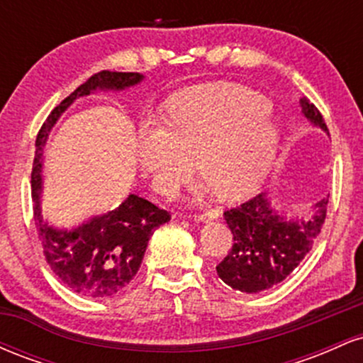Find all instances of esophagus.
Masks as SVG:
<instances>
[{"label":"esophagus","instance_id":"1","mask_svg":"<svg viewBox=\"0 0 363 363\" xmlns=\"http://www.w3.org/2000/svg\"><path fill=\"white\" fill-rule=\"evenodd\" d=\"M220 215H222V210H220V208H211V210L205 211V213L194 215V220L196 222H210V220L218 218Z\"/></svg>","mask_w":363,"mask_h":363}]
</instances>
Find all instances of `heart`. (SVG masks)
Returning a JSON list of instances; mask_svg holds the SVG:
<instances>
[{
  "mask_svg": "<svg viewBox=\"0 0 363 363\" xmlns=\"http://www.w3.org/2000/svg\"><path fill=\"white\" fill-rule=\"evenodd\" d=\"M272 102L239 83H210L170 101V123H141L136 157L157 191L170 194L194 170L220 198H239L272 169L278 129L269 119Z\"/></svg>",
  "mask_w": 363,
  "mask_h": 363,
  "instance_id": "b5f03b06",
  "label": "heart"
}]
</instances>
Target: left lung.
<instances>
[{
	"instance_id": "1",
	"label": "left lung",
	"mask_w": 363,
	"mask_h": 363,
	"mask_svg": "<svg viewBox=\"0 0 363 363\" xmlns=\"http://www.w3.org/2000/svg\"><path fill=\"white\" fill-rule=\"evenodd\" d=\"M303 116L329 133L323 114L302 99ZM328 198L315 203L309 220L289 222L273 210L264 193L256 194L223 213L234 244L216 273L234 290L257 294L285 280L312 249L326 220Z\"/></svg>"
}]
</instances>
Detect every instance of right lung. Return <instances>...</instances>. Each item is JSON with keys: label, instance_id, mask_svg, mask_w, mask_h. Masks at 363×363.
Here are the masks:
<instances>
[{"label": "right lung", "instance_id": "add662e5", "mask_svg": "<svg viewBox=\"0 0 363 363\" xmlns=\"http://www.w3.org/2000/svg\"><path fill=\"white\" fill-rule=\"evenodd\" d=\"M141 78L143 74L140 73L109 69L91 74L89 80L54 107L37 133L30 179L37 235L52 273L83 297H111L123 290L138 272L153 230L169 222L170 213L148 199L131 194L114 211L91 218L72 232L49 227L43 220L39 208L43 148L54 123L74 99L89 95L95 89H126L136 85Z\"/></svg>", "mask_w": 363, "mask_h": 363}]
</instances>
